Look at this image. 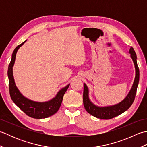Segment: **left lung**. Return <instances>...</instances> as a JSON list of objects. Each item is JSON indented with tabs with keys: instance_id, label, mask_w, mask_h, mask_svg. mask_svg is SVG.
Listing matches in <instances>:
<instances>
[{
	"instance_id": "1",
	"label": "left lung",
	"mask_w": 147,
	"mask_h": 147,
	"mask_svg": "<svg viewBox=\"0 0 147 147\" xmlns=\"http://www.w3.org/2000/svg\"><path fill=\"white\" fill-rule=\"evenodd\" d=\"M129 53L131 54L134 64H135V70H136V76L135 79L134 81L133 85L128 95L124 100L120 102L119 104L112 106H109V107H100L93 104L90 102L88 97V87L84 83V90H83V105L85 107V110L88 112L89 114L92 115L95 117L102 119H111L117 115L123 113L128 109L131 105L135 100L137 87L138 85L139 79H140V71L139 67L137 64L136 61V54L134 49L131 47L129 49Z\"/></svg>"
}]
</instances>
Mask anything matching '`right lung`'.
<instances>
[{
  "mask_svg": "<svg viewBox=\"0 0 147 147\" xmlns=\"http://www.w3.org/2000/svg\"><path fill=\"white\" fill-rule=\"evenodd\" d=\"M26 42V41H25ZM25 42L18 45L14 50L12 59L9 65L7 74L9 78V88L11 98L14 104L28 116L35 119L47 118L56 113L60 108L63 99V96L67 91L69 85L61 89L55 98L47 102H35L27 99L21 94L17 87L16 86L13 75L12 67L16 59V55L19 48L23 45Z\"/></svg>",
  "mask_w": 147,
  "mask_h": 147,
  "instance_id": "obj_1",
  "label": "right lung"
}]
</instances>
